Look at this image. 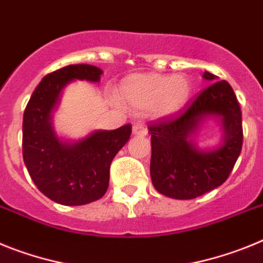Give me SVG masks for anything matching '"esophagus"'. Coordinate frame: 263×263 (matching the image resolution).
I'll use <instances>...</instances> for the list:
<instances>
[{
  "instance_id": "obj_1",
  "label": "esophagus",
  "mask_w": 263,
  "mask_h": 263,
  "mask_svg": "<svg viewBox=\"0 0 263 263\" xmlns=\"http://www.w3.org/2000/svg\"><path fill=\"white\" fill-rule=\"evenodd\" d=\"M133 134L134 136H146L147 134V129L143 124H134L133 125Z\"/></svg>"
}]
</instances>
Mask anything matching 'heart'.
Listing matches in <instances>:
<instances>
[{
  "instance_id": "obj_1",
  "label": "heart",
  "mask_w": 263,
  "mask_h": 263,
  "mask_svg": "<svg viewBox=\"0 0 263 263\" xmlns=\"http://www.w3.org/2000/svg\"><path fill=\"white\" fill-rule=\"evenodd\" d=\"M191 81L184 75H132L121 84V97L134 108H148L157 117L178 113L191 96Z\"/></svg>"
}]
</instances>
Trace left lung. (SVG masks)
<instances>
[{"label":"left lung","mask_w":263,"mask_h":263,"mask_svg":"<svg viewBox=\"0 0 263 263\" xmlns=\"http://www.w3.org/2000/svg\"><path fill=\"white\" fill-rule=\"evenodd\" d=\"M211 83L180 113L148 126L152 134L150 175L164 196L190 200L221 185L232 173L242 148L241 108L231 84L211 72ZM217 117L223 129L217 148L201 151L192 141L206 118Z\"/></svg>","instance_id":"obj_1"}]
</instances>
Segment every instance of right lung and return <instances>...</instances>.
<instances>
[{
  "label": "right lung",
  "instance_id": "right-lung-1",
  "mask_svg": "<svg viewBox=\"0 0 263 263\" xmlns=\"http://www.w3.org/2000/svg\"><path fill=\"white\" fill-rule=\"evenodd\" d=\"M103 71L90 64H71L51 72L32 92L23 113L22 154L39 191L63 205H84L105 195L109 168L132 134V125L96 130L69 142L57 136L52 110L60 93L73 80L100 81Z\"/></svg>",
  "mask_w": 263,
  "mask_h": 263
}]
</instances>
